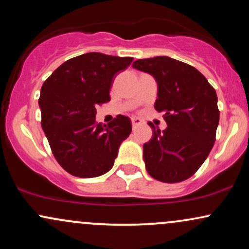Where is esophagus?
I'll return each instance as SVG.
<instances>
[{
  "instance_id": "34e87169",
  "label": "esophagus",
  "mask_w": 249,
  "mask_h": 249,
  "mask_svg": "<svg viewBox=\"0 0 249 249\" xmlns=\"http://www.w3.org/2000/svg\"><path fill=\"white\" fill-rule=\"evenodd\" d=\"M131 122H132V126H133V127L138 126V125H141L142 123V119L137 118V117H132V118H131Z\"/></svg>"
}]
</instances>
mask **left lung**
<instances>
[{"label":"left lung","mask_w":249,"mask_h":249,"mask_svg":"<svg viewBox=\"0 0 249 249\" xmlns=\"http://www.w3.org/2000/svg\"><path fill=\"white\" fill-rule=\"evenodd\" d=\"M132 67L154 77L158 84L154 108L164 113L167 124L162 132L148 124L152 138L142 146L145 167L159 181H184L199 170L215 142V90L192 65L167 56L137 59Z\"/></svg>","instance_id":"obj_1"}]
</instances>
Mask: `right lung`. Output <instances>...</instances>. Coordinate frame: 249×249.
I'll use <instances>...</instances> for the list:
<instances>
[{"mask_svg":"<svg viewBox=\"0 0 249 249\" xmlns=\"http://www.w3.org/2000/svg\"><path fill=\"white\" fill-rule=\"evenodd\" d=\"M132 57L88 53L59 65L43 83L38 104L42 128L58 164L79 178H95L113 166L132 130L118 115L107 125L96 122V107L110 101V89Z\"/></svg>","mask_w":249,"mask_h":249,"instance_id":"right-lung-1","label":"right lung"}]
</instances>
